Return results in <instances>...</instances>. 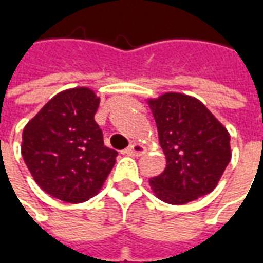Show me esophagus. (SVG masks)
Wrapping results in <instances>:
<instances>
[{"mask_svg": "<svg viewBox=\"0 0 263 263\" xmlns=\"http://www.w3.org/2000/svg\"><path fill=\"white\" fill-rule=\"evenodd\" d=\"M124 154L125 155H142L145 154V146L141 145V143H131L128 148L124 151Z\"/></svg>", "mask_w": 263, "mask_h": 263, "instance_id": "obj_1", "label": "esophagus"}]
</instances>
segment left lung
Returning <instances> with one entry per match:
<instances>
[{
	"label": "left lung",
	"mask_w": 263,
	"mask_h": 263,
	"mask_svg": "<svg viewBox=\"0 0 263 263\" xmlns=\"http://www.w3.org/2000/svg\"><path fill=\"white\" fill-rule=\"evenodd\" d=\"M166 167L149 180L155 196L186 204L211 193L231 160L230 134L200 100L182 92L149 98Z\"/></svg>",
	"instance_id": "8db88e82"
}]
</instances>
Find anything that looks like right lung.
<instances>
[{"label": "right lung", "mask_w": 263, "mask_h": 263, "mask_svg": "<svg viewBox=\"0 0 263 263\" xmlns=\"http://www.w3.org/2000/svg\"><path fill=\"white\" fill-rule=\"evenodd\" d=\"M100 97L88 87L56 94L22 132L21 152L45 193L66 203H83L101 190L117 151L104 146L94 120Z\"/></svg>", "instance_id": "1"}]
</instances>
